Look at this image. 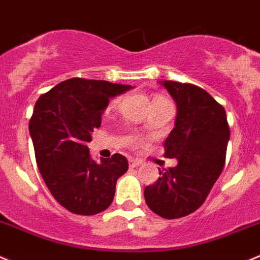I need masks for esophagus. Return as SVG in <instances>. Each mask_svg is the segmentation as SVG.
I'll return each mask as SVG.
<instances>
[{
    "mask_svg": "<svg viewBox=\"0 0 260 260\" xmlns=\"http://www.w3.org/2000/svg\"><path fill=\"white\" fill-rule=\"evenodd\" d=\"M128 165H130V167H139V166H142V160L139 159H128Z\"/></svg>",
    "mask_w": 260,
    "mask_h": 260,
    "instance_id": "esophagus-1",
    "label": "esophagus"
}]
</instances>
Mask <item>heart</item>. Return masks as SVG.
Returning a JSON list of instances; mask_svg holds the SVG:
<instances>
[{
    "label": "heart",
    "mask_w": 260,
    "mask_h": 260,
    "mask_svg": "<svg viewBox=\"0 0 260 260\" xmlns=\"http://www.w3.org/2000/svg\"><path fill=\"white\" fill-rule=\"evenodd\" d=\"M159 98H163V97H160V95H157V97H154V100H159ZM118 101H120V98H118V100H116L115 102H113V105H116V103H118Z\"/></svg>",
    "instance_id": "1"
}]
</instances>
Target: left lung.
I'll return each mask as SVG.
<instances>
[{
  "instance_id": "8db88e82",
  "label": "left lung",
  "mask_w": 260,
  "mask_h": 260,
  "mask_svg": "<svg viewBox=\"0 0 260 260\" xmlns=\"http://www.w3.org/2000/svg\"><path fill=\"white\" fill-rule=\"evenodd\" d=\"M177 106L175 127L165 142V157L177 166L160 172L144 189L145 203L158 216L180 218L202 206L221 175L230 127L226 111L204 89L160 81Z\"/></svg>"
}]
</instances>
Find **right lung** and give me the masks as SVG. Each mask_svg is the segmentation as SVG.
I'll return each mask as SVG.
<instances>
[{"mask_svg": "<svg viewBox=\"0 0 260 260\" xmlns=\"http://www.w3.org/2000/svg\"><path fill=\"white\" fill-rule=\"evenodd\" d=\"M130 89L132 85L74 78L36 102L29 133L37 165L54 199L73 213L93 216L107 209L118 177L127 171L123 155L116 153L97 163L86 145L101 126L110 98Z\"/></svg>", "mask_w": 260, "mask_h": 260, "instance_id": "right-lung-1", "label": "right lung"}]
</instances>
